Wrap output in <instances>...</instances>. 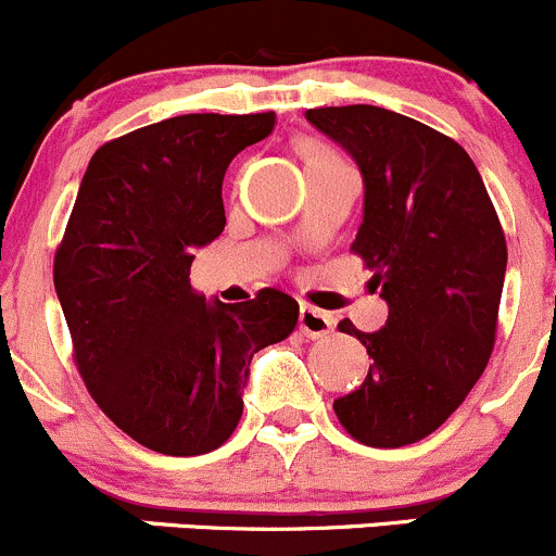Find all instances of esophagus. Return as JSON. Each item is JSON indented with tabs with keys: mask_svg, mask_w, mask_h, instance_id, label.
I'll list each match as a JSON object with an SVG mask.
<instances>
[{
	"mask_svg": "<svg viewBox=\"0 0 556 556\" xmlns=\"http://www.w3.org/2000/svg\"><path fill=\"white\" fill-rule=\"evenodd\" d=\"M332 317L330 314L319 312L314 306H301V317H298V330L306 338H325L332 332Z\"/></svg>",
	"mask_w": 556,
	"mask_h": 556,
	"instance_id": "1",
	"label": "esophagus"
}]
</instances>
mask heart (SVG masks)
<instances>
[{"label": "heart", "mask_w": 556, "mask_h": 556, "mask_svg": "<svg viewBox=\"0 0 556 556\" xmlns=\"http://www.w3.org/2000/svg\"><path fill=\"white\" fill-rule=\"evenodd\" d=\"M301 154H303V162H314V160H323V156H332V151L319 143H306L301 149Z\"/></svg>", "instance_id": "b5f03b06"}]
</instances>
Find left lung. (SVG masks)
I'll return each instance as SVG.
<instances>
[{"label": "left lung", "mask_w": 556, "mask_h": 556, "mask_svg": "<svg viewBox=\"0 0 556 556\" xmlns=\"http://www.w3.org/2000/svg\"><path fill=\"white\" fill-rule=\"evenodd\" d=\"M306 119L359 165L365 215L352 250L389 303L378 332L338 323L372 365L332 410L362 445H413L458 410L488 367L504 229L471 156L424 122L365 103L308 109Z\"/></svg>", "instance_id": "8db88e82"}]
</instances>
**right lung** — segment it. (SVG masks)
I'll use <instances>...</instances> for the list:
<instances>
[{"instance_id":"1","label":"right lung","mask_w":556,"mask_h":556,"mask_svg":"<svg viewBox=\"0 0 556 556\" xmlns=\"http://www.w3.org/2000/svg\"><path fill=\"white\" fill-rule=\"evenodd\" d=\"M263 114H184L109 140L55 250V293L79 376L143 447L202 455L242 418L253 354L298 325L295 298L204 301L191 263L226 226V167L274 130Z\"/></svg>"}]
</instances>
